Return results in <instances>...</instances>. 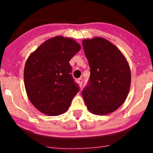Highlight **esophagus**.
<instances>
[{"mask_svg": "<svg viewBox=\"0 0 153 153\" xmlns=\"http://www.w3.org/2000/svg\"><path fill=\"white\" fill-rule=\"evenodd\" d=\"M78 84H79V86L81 87V86H82V85H83V79H82V78H78Z\"/></svg>", "mask_w": 153, "mask_h": 153, "instance_id": "34e87169", "label": "esophagus"}]
</instances>
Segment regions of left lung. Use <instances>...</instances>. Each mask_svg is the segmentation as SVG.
Segmentation results:
<instances>
[{
  "label": "left lung",
  "mask_w": 153,
  "mask_h": 153,
  "mask_svg": "<svg viewBox=\"0 0 153 153\" xmlns=\"http://www.w3.org/2000/svg\"><path fill=\"white\" fill-rule=\"evenodd\" d=\"M90 67L82 91L88 109L95 115L111 113L122 105L129 93L131 72L127 61L110 41L98 38L82 41Z\"/></svg>",
  "instance_id": "obj_1"
}]
</instances>
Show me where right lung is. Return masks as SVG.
<instances>
[{
    "mask_svg": "<svg viewBox=\"0 0 153 153\" xmlns=\"http://www.w3.org/2000/svg\"><path fill=\"white\" fill-rule=\"evenodd\" d=\"M80 49L81 46L72 38L57 36L43 43L29 56L24 72L26 92L42 113L63 114L79 91L69 61Z\"/></svg>",
    "mask_w": 153,
    "mask_h": 153,
    "instance_id": "add662e5",
    "label": "right lung"
}]
</instances>
